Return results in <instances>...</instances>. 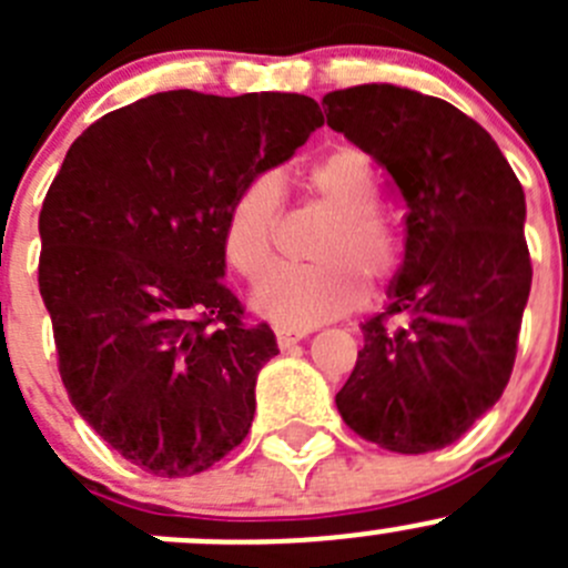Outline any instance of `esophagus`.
I'll use <instances>...</instances> for the list:
<instances>
[{
  "label": "esophagus",
  "mask_w": 568,
  "mask_h": 568,
  "mask_svg": "<svg viewBox=\"0 0 568 568\" xmlns=\"http://www.w3.org/2000/svg\"><path fill=\"white\" fill-rule=\"evenodd\" d=\"M274 335H277V346L285 352V348L296 346V343H300L302 337H307V332L305 329H285V326H280V329L274 332Z\"/></svg>",
  "instance_id": "obj_1"
}]
</instances>
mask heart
I'll list each match as a JSON object with an SVG mask.
<instances>
[{
  "label": "heart",
  "instance_id": "1",
  "mask_svg": "<svg viewBox=\"0 0 568 568\" xmlns=\"http://www.w3.org/2000/svg\"><path fill=\"white\" fill-rule=\"evenodd\" d=\"M305 189L332 211L311 266H277L261 280L252 307L285 329H311L382 291L400 266V242L379 205L374 162L359 148H335L305 173ZM283 186L274 173H257L236 192L222 227V252L236 274L255 283L274 257Z\"/></svg>",
  "mask_w": 568,
  "mask_h": 568
}]
</instances>
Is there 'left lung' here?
<instances>
[{"label":"left lung","mask_w":568,"mask_h":568,"mask_svg":"<svg viewBox=\"0 0 568 568\" xmlns=\"http://www.w3.org/2000/svg\"><path fill=\"white\" fill-rule=\"evenodd\" d=\"M326 125L406 200L404 263L335 395L352 432L393 454L456 443L511 379L530 294L525 192L484 125L395 84L324 95Z\"/></svg>","instance_id":"8db88e82"}]
</instances>
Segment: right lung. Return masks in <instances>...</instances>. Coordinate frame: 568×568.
Masks as SVG:
<instances>
[{"instance_id": "right-lung-1", "label": "right lung", "mask_w": 568, "mask_h": 568, "mask_svg": "<svg viewBox=\"0 0 568 568\" xmlns=\"http://www.w3.org/2000/svg\"><path fill=\"white\" fill-rule=\"evenodd\" d=\"M318 125L307 95L170 90L95 120L51 181L38 285L62 385L136 467L183 478L247 437L277 341L222 283V227Z\"/></svg>"}]
</instances>
